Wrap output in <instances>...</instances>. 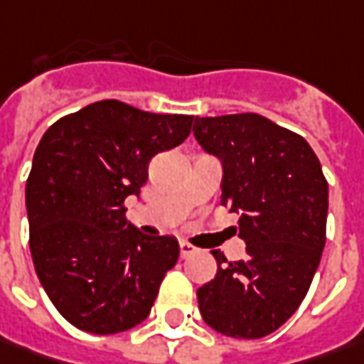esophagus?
I'll use <instances>...</instances> for the list:
<instances>
[{"instance_id": "1", "label": "esophagus", "mask_w": 364, "mask_h": 364, "mask_svg": "<svg viewBox=\"0 0 364 364\" xmlns=\"http://www.w3.org/2000/svg\"><path fill=\"white\" fill-rule=\"evenodd\" d=\"M179 254H181V257L185 259V257L193 256L195 247L191 244H187V242H181V244H179Z\"/></svg>"}]
</instances>
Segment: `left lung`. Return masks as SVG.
Returning a JSON list of instances; mask_svg holds the SVG:
<instances>
[{
  "instance_id": "1",
  "label": "left lung",
  "mask_w": 364,
  "mask_h": 364,
  "mask_svg": "<svg viewBox=\"0 0 364 364\" xmlns=\"http://www.w3.org/2000/svg\"><path fill=\"white\" fill-rule=\"evenodd\" d=\"M195 139L223 163L221 205L242 213L245 257L211 254L218 274L197 290L199 312L232 338L278 331L302 304L326 242L328 183L296 132L256 112L195 117Z\"/></svg>"
}]
</instances>
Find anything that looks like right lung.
I'll list each match as a JSON object with an SVG mask.
<instances>
[{"mask_svg":"<svg viewBox=\"0 0 364 364\" xmlns=\"http://www.w3.org/2000/svg\"><path fill=\"white\" fill-rule=\"evenodd\" d=\"M193 120L100 100L44 132L26 183L30 252L48 298L76 328L117 334L149 316L179 244L143 235L124 218V199Z\"/></svg>","mask_w":364,"mask_h":364,"instance_id":"right-lung-1","label":"right lung"}]
</instances>
